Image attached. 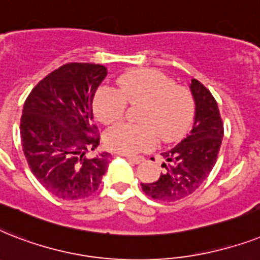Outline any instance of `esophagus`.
<instances>
[{
    "label": "esophagus",
    "instance_id": "34e87169",
    "mask_svg": "<svg viewBox=\"0 0 260 260\" xmlns=\"http://www.w3.org/2000/svg\"><path fill=\"white\" fill-rule=\"evenodd\" d=\"M124 157H126L127 161H130L133 164H141L145 159L143 157H134V155H124Z\"/></svg>",
    "mask_w": 260,
    "mask_h": 260
}]
</instances>
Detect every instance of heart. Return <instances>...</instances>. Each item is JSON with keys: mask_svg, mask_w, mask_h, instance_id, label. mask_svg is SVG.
<instances>
[{"mask_svg": "<svg viewBox=\"0 0 260 260\" xmlns=\"http://www.w3.org/2000/svg\"><path fill=\"white\" fill-rule=\"evenodd\" d=\"M127 105L142 107L138 124L120 123L106 133L110 150L133 155L154 146L157 136L165 142L181 138L194 117V98L189 88L178 86L158 70L138 68L117 79V90L103 86L94 98V111L105 124L119 122Z\"/></svg>", "mask_w": 260, "mask_h": 260, "instance_id": "1", "label": "heart"}]
</instances>
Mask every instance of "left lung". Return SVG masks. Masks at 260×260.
<instances>
[{
    "instance_id": "obj_1",
    "label": "left lung",
    "mask_w": 260,
    "mask_h": 260,
    "mask_svg": "<svg viewBox=\"0 0 260 260\" xmlns=\"http://www.w3.org/2000/svg\"><path fill=\"white\" fill-rule=\"evenodd\" d=\"M190 91L196 103L194 123L189 136L162 153L165 172L154 182L141 184L147 196L158 201L182 200L200 188L213 169L224 136L223 120L211 91L192 79Z\"/></svg>"
}]
</instances>
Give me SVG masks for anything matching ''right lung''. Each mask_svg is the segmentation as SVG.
I'll return each mask as SVG.
<instances>
[{"mask_svg": "<svg viewBox=\"0 0 260 260\" xmlns=\"http://www.w3.org/2000/svg\"><path fill=\"white\" fill-rule=\"evenodd\" d=\"M106 75L101 64H64L37 83L24 103L20 133L25 158L41 185L63 200L96 192L109 166V153L86 155L101 140L92 101Z\"/></svg>", "mask_w": 260, "mask_h": 260, "instance_id": "1", "label": "right lung"}]
</instances>
